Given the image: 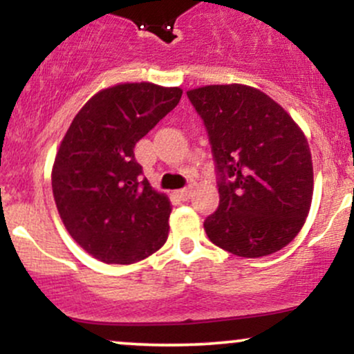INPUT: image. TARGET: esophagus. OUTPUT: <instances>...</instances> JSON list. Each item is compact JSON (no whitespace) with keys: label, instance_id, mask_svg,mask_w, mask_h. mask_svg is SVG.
<instances>
[{"label":"esophagus","instance_id":"1","mask_svg":"<svg viewBox=\"0 0 354 354\" xmlns=\"http://www.w3.org/2000/svg\"><path fill=\"white\" fill-rule=\"evenodd\" d=\"M191 188H183V189H178L176 191V194H178V198H180V200H183V201H186V200H189L191 198Z\"/></svg>","mask_w":354,"mask_h":354}]
</instances>
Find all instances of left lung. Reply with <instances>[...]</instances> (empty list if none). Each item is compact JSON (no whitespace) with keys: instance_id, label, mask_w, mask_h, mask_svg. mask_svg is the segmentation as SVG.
I'll list each match as a JSON object with an SVG mask.
<instances>
[{"instance_id":"8db88e82","label":"left lung","mask_w":354,"mask_h":354,"mask_svg":"<svg viewBox=\"0 0 354 354\" xmlns=\"http://www.w3.org/2000/svg\"><path fill=\"white\" fill-rule=\"evenodd\" d=\"M203 118L218 171L219 206L206 218L211 243L261 258L293 241L313 200L310 145L296 121L246 84L189 89Z\"/></svg>"}]
</instances>
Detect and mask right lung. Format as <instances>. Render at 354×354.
<instances>
[{
    "instance_id": "right-lung-1",
    "label": "right lung",
    "mask_w": 354,
    "mask_h": 354,
    "mask_svg": "<svg viewBox=\"0 0 354 354\" xmlns=\"http://www.w3.org/2000/svg\"><path fill=\"white\" fill-rule=\"evenodd\" d=\"M181 95L121 83L96 93L71 121L53 165V196L64 228L93 258L131 265L168 239L171 203L141 176L135 146Z\"/></svg>"
}]
</instances>
